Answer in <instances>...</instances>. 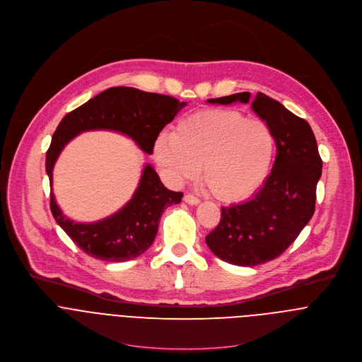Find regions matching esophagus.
<instances>
[{"label":"esophagus","mask_w":362,"mask_h":362,"mask_svg":"<svg viewBox=\"0 0 362 362\" xmlns=\"http://www.w3.org/2000/svg\"><path fill=\"white\" fill-rule=\"evenodd\" d=\"M184 201H185L188 205H198V204H199V199H198L195 195H192V194H187V195L184 197Z\"/></svg>","instance_id":"obj_1"}]
</instances>
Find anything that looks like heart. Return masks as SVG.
Returning <instances> with one entry per match:
<instances>
[{"instance_id": "heart-1", "label": "heart", "mask_w": 362, "mask_h": 362, "mask_svg": "<svg viewBox=\"0 0 362 362\" xmlns=\"http://www.w3.org/2000/svg\"><path fill=\"white\" fill-rule=\"evenodd\" d=\"M153 156L174 184L198 177L222 201L252 195L267 178L274 156L272 129L230 109L202 110L182 119L174 133H161Z\"/></svg>"}]
</instances>
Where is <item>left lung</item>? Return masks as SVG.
Segmentation results:
<instances>
[{"label": "left lung", "mask_w": 362, "mask_h": 362, "mask_svg": "<svg viewBox=\"0 0 362 362\" xmlns=\"http://www.w3.org/2000/svg\"><path fill=\"white\" fill-rule=\"evenodd\" d=\"M242 92L209 99L214 105L249 103ZM253 112L272 129L276 160L263 185L247 199L222 208L218 226L205 238L219 259L257 266L280 256L298 236L315 209L322 161L310 124L277 100L257 93Z\"/></svg>", "instance_id": "1"}]
</instances>
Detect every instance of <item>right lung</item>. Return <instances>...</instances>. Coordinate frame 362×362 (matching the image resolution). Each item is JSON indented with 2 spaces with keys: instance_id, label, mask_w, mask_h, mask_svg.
<instances>
[{
  "instance_id": "add662e5",
  "label": "right lung",
  "mask_w": 362,
  "mask_h": 362,
  "mask_svg": "<svg viewBox=\"0 0 362 362\" xmlns=\"http://www.w3.org/2000/svg\"><path fill=\"white\" fill-rule=\"evenodd\" d=\"M184 106L185 102L171 96L119 86L72 110L57 127L45 163L51 184V211L57 223L86 255L106 262H126L140 256L153 245L163 212L180 204L182 192L167 189L147 164L133 198L122 209L98 222H75L64 215L52 192V171L61 151L82 132L112 130L130 137L144 153L153 154L160 132Z\"/></svg>"
}]
</instances>
